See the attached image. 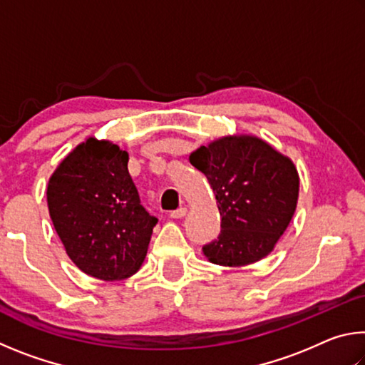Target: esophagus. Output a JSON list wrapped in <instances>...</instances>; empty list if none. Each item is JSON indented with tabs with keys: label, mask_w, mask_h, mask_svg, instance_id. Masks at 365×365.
Masks as SVG:
<instances>
[{
	"label": "esophagus",
	"mask_w": 365,
	"mask_h": 365,
	"mask_svg": "<svg viewBox=\"0 0 365 365\" xmlns=\"http://www.w3.org/2000/svg\"><path fill=\"white\" fill-rule=\"evenodd\" d=\"M185 215H187V207H178V209H175V211L170 212L172 219H182V217H185Z\"/></svg>",
	"instance_id": "esophagus-1"
}]
</instances>
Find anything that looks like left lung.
<instances>
[{"instance_id":"8db88e82","label":"left lung","mask_w":365,"mask_h":365,"mask_svg":"<svg viewBox=\"0 0 365 365\" xmlns=\"http://www.w3.org/2000/svg\"><path fill=\"white\" fill-rule=\"evenodd\" d=\"M190 163L206 175L220 233L202 255L224 267L255 264L274 251L292 222L299 174L292 159L256 135H227L197 148Z\"/></svg>"}]
</instances>
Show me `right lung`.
<instances>
[{"label":"right lung","instance_id":"add662e5","mask_svg":"<svg viewBox=\"0 0 365 365\" xmlns=\"http://www.w3.org/2000/svg\"><path fill=\"white\" fill-rule=\"evenodd\" d=\"M128 153L88 137L61 160L46 187L49 217L71 261L104 282L137 274L158 219L140 205Z\"/></svg>","mask_w":365,"mask_h":365}]
</instances>
